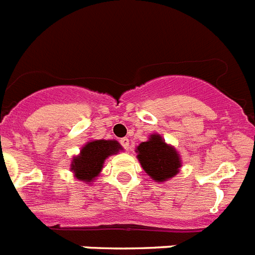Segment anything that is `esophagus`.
Masks as SVG:
<instances>
[{
	"mask_svg": "<svg viewBox=\"0 0 255 255\" xmlns=\"http://www.w3.org/2000/svg\"><path fill=\"white\" fill-rule=\"evenodd\" d=\"M120 143H121V145H123L124 148L129 149V139H128V138H121V139H120Z\"/></svg>",
	"mask_w": 255,
	"mask_h": 255,
	"instance_id": "esophagus-1",
	"label": "esophagus"
}]
</instances>
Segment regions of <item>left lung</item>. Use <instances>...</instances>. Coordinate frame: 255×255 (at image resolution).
Wrapping results in <instances>:
<instances>
[{"mask_svg":"<svg viewBox=\"0 0 255 255\" xmlns=\"http://www.w3.org/2000/svg\"><path fill=\"white\" fill-rule=\"evenodd\" d=\"M136 152L145 173L156 182L173 178L179 171L180 160L177 151L167 145L157 134L151 135L147 142L140 143Z\"/></svg>","mask_w":255,"mask_h":255,"instance_id":"obj_1","label":"left lung"}]
</instances>
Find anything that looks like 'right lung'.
<instances>
[{"mask_svg": "<svg viewBox=\"0 0 255 255\" xmlns=\"http://www.w3.org/2000/svg\"><path fill=\"white\" fill-rule=\"evenodd\" d=\"M121 149V145L116 140H94L89 142L81 149L80 156L73 158L71 165L76 178L88 183L101 173L104 160L111 154H115Z\"/></svg>", "mask_w": 255, "mask_h": 255, "instance_id": "obj_1", "label": "right lung"}]
</instances>
